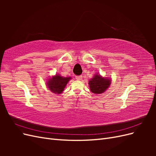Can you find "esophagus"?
<instances>
[{"label": "esophagus", "instance_id": "1", "mask_svg": "<svg viewBox=\"0 0 156 156\" xmlns=\"http://www.w3.org/2000/svg\"><path fill=\"white\" fill-rule=\"evenodd\" d=\"M75 79L78 80V81H81V80H82V79H83V77H82V75H78V76L75 77Z\"/></svg>", "mask_w": 156, "mask_h": 156}]
</instances>
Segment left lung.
Instances as JSON below:
<instances>
[{"label":"left lung","instance_id":"obj_1","mask_svg":"<svg viewBox=\"0 0 156 156\" xmlns=\"http://www.w3.org/2000/svg\"><path fill=\"white\" fill-rule=\"evenodd\" d=\"M111 80L109 78L103 77L100 75L95 74L93 78L88 81L90 90L94 94H102L110 87Z\"/></svg>","mask_w":156,"mask_h":156}]
</instances>
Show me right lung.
Masks as SVG:
<instances>
[{"label":"right lung","instance_id":"1","mask_svg":"<svg viewBox=\"0 0 156 156\" xmlns=\"http://www.w3.org/2000/svg\"><path fill=\"white\" fill-rule=\"evenodd\" d=\"M71 79V77H64L59 74L55 75L48 79L46 83L47 86L52 92L60 94L64 91V88Z\"/></svg>","mask_w":156,"mask_h":156}]
</instances>
